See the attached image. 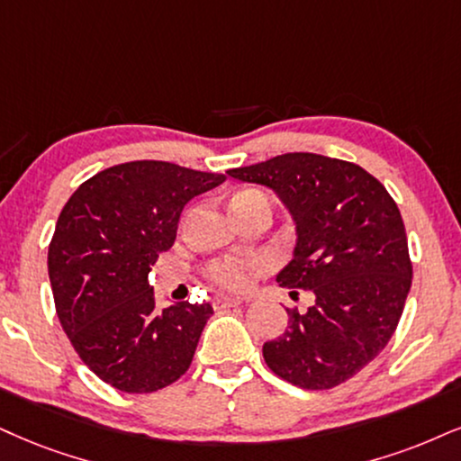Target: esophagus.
I'll list each match as a JSON object with an SVG mask.
<instances>
[{
    "instance_id": "obj_1",
    "label": "esophagus",
    "mask_w": 461,
    "mask_h": 461,
    "mask_svg": "<svg viewBox=\"0 0 461 461\" xmlns=\"http://www.w3.org/2000/svg\"><path fill=\"white\" fill-rule=\"evenodd\" d=\"M235 305H241L240 297H226V294H218L213 299V308L215 310H226V308H235Z\"/></svg>"
}]
</instances>
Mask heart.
I'll list each match as a JSON object with an SVG mask.
<instances>
[{
  "instance_id": "b5f03b06",
  "label": "heart",
  "mask_w": 461,
  "mask_h": 461,
  "mask_svg": "<svg viewBox=\"0 0 461 461\" xmlns=\"http://www.w3.org/2000/svg\"><path fill=\"white\" fill-rule=\"evenodd\" d=\"M248 203L269 204V198L258 190H241L232 196L230 207H240V204H248ZM207 276L221 288H229V291H243V288L249 284V267L246 263H240V260L220 258V260H213V263L207 267Z\"/></svg>"
}]
</instances>
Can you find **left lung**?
<instances>
[{
	"label": "left lung",
	"mask_w": 461,
	"mask_h": 461,
	"mask_svg": "<svg viewBox=\"0 0 461 461\" xmlns=\"http://www.w3.org/2000/svg\"><path fill=\"white\" fill-rule=\"evenodd\" d=\"M229 175L271 187L286 204L297 248L276 280L316 297L305 312L286 308L288 327L265 342V363L294 387H338L376 359L404 312L412 263L400 209L359 164L318 153H284Z\"/></svg>",
	"instance_id": "1"
}]
</instances>
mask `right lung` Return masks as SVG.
<instances>
[{
    "instance_id": "1",
    "label": "right lung",
    "mask_w": 461,
    "mask_h": 461,
    "mask_svg": "<svg viewBox=\"0 0 461 461\" xmlns=\"http://www.w3.org/2000/svg\"><path fill=\"white\" fill-rule=\"evenodd\" d=\"M226 177L136 160L100 170L68 198L49 243L55 310L95 376L153 393L184 376L213 308H156L149 267L177 237L185 203Z\"/></svg>"
}]
</instances>
